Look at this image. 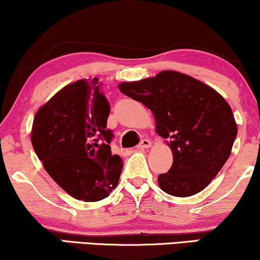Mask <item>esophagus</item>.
Segmentation results:
<instances>
[{
  "label": "esophagus",
  "mask_w": 260,
  "mask_h": 260,
  "mask_svg": "<svg viewBox=\"0 0 260 260\" xmlns=\"http://www.w3.org/2000/svg\"><path fill=\"white\" fill-rule=\"evenodd\" d=\"M150 146H151V142H150L149 139H143L142 142L138 144V146H137V148H138V149H149Z\"/></svg>",
  "instance_id": "esophagus-1"
}]
</instances>
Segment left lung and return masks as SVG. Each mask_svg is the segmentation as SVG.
Listing matches in <instances>:
<instances>
[{"instance_id":"obj_1","label":"left lung","mask_w":260,"mask_h":260,"mask_svg":"<svg viewBox=\"0 0 260 260\" xmlns=\"http://www.w3.org/2000/svg\"><path fill=\"white\" fill-rule=\"evenodd\" d=\"M118 89L152 111L156 133L172 150L173 165L157 178L161 189L178 198L202 191L229 158L237 136L226 100L206 83L173 70L122 82Z\"/></svg>"}]
</instances>
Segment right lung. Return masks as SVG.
Listing matches in <instances>:
<instances>
[{
	"label": "right lung",
	"mask_w": 260,
	"mask_h": 260,
	"mask_svg": "<svg viewBox=\"0 0 260 260\" xmlns=\"http://www.w3.org/2000/svg\"><path fill=\"white\" fill-rule=\"evenodd\" d=\"M110 105L98 79L79 80L37 110L31 143L47 173L77 200L94 202L117 186L123 161L111 154Z\"/></svg>",
	"instance_id": "obj_1"
}]
</instances>
